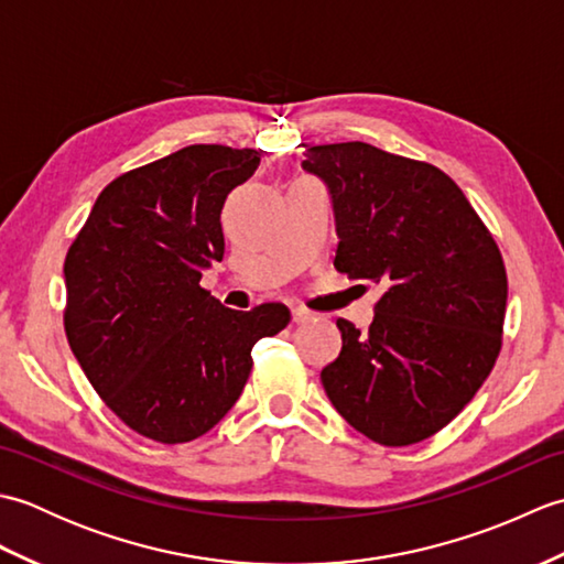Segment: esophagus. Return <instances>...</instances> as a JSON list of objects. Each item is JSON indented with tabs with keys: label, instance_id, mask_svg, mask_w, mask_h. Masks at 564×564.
<instances>
[{
	"label": "esophagus",
	"instance_id": "1",
	"mask_svg": "<svg viewBox=\"0 0 564 564\" xmlns=\"http://www.w3.org/2000/svg\"><path fill=\"white\" fill-rule=\"evenodd\" d=\"M293 322H297V325H301V322H307V319H313L315 315L310 313V310H305V307H293Z\"/></svg>",
	"mask_w": 564,
	"mask_h": 564
}]
</instances>
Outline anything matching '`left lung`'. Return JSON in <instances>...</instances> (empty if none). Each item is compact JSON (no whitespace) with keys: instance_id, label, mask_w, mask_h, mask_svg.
Listing matches in <instances>:
<instances>
[{"instance_id":"left-lung-1","label":"left lung","mask_w":564,"mask_h":564,"mask_svg":"<svg viewBox=\"0 0 564 564\" xmlns=\"http://www.w3.org/2000/svg\"><path fill=\"white\" fill-rule=\"evenodd\" d=\"M303 170L329 191L337 257L382 285L366 334L337 319L341 351L322 386L380 446L434 436L475 398L501 349L507 271L458 184L368 142L307 148Z\"/></svg>"}]
</instances>
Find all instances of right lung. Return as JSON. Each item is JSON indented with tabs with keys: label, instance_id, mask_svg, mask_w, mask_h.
I'll list each match as a JSON object with an SVG mask.
<instances>
[{
	"label": "right lung",
	"instance_id": "add662e5",
	"mask_svg": "<svg viewBox=\"0 0 564 564\" xmlns=\"http://www.w3.org/2000/svg\"><path fill=\"white\" fill-rule=\"evenodd\" d=\"M257 150L188 145L113 178L65 259V332L99 398L160 443L206 434L232 410L251 349L291 322L281 303L239 313L200 289L223 261L220 213Z\"/></svg>",
	"mask_w": 564,
	"mask_h": 564
}]
</instances>
